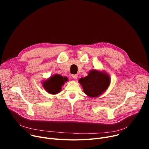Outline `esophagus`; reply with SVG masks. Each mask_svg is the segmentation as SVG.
Wrapping results in <instances>:
<instances>
[{
    "label": "esophagus",
    "mask_w": 149,
    "mask_h": 149,
    "mask_svg": "<svg viewBox=\"0 0 149 149\" xmlns=\"http://www.w3.org/2000/svg\"><path fill=\"white\" fill-rule=\"evenodd\" d=\"M72 77L74 79L77 80V78H78V75L77 74H75V75H72Z\"/></svg>",
    "instance_id": "esophagus-1"
}]
</instances>
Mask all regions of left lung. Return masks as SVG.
I'll return each instance as SVG.
<instances>
[{
    "mask_svg": "<svg viewBox=\"0 0 149 149\" xmlns=\"http://www.w3.org/2000/svg\"><path fill=\"white\" fill-rule=\"evenodd\" d=\"M86 95L90 98L98 97L107 89L111 83V78L104 70L92 69L88 76L79 80Z\"/></svg>",
    "mask_w": 149,
    "mask_h": 149,
    "instance_id": "obj_1",
    "label": "left lung"
}]
</instances>
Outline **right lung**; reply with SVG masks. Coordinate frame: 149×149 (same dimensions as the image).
<instances>
[{
  "label": "right lung",
  "mask_w": 149,
  "mask_h": 149,
  "mask_svg": "<svg viewBox=\"0 0 149 149\" xmlns=\"http://www.w3.org/2000/svg\"><path fill=\"white\" fill-rule=\"evenodd\" d=\"M68 81V79L66 77H62L60 74H54L48 79L42 81V86L48 93L56 95L61 91L62 86Z\"/></svg>",
  "instance_id": "add662e5"
}]
</instances>
